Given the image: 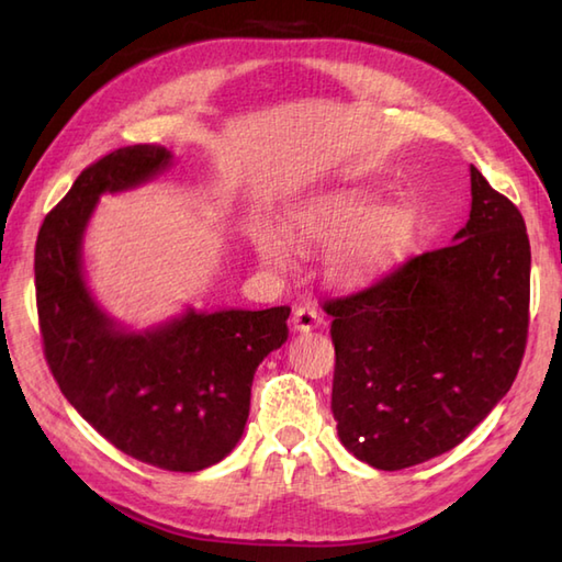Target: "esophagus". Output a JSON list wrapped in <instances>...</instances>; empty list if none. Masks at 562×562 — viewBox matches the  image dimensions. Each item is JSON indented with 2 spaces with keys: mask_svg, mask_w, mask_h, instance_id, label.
Here are the masks:
<instances>
[{
  "mask_svg": "<svg viewBox=\"0 0 562 562\" xmlns=\"http://www.w3.org/2000/svg\"><path fill=\"white\" fill-rule=\"evenodd\" d=\"M292 324H294V330L304 333V330H312V328L324 324V318H321V314L314 306H300L292 316Z\"/></svg>",
  "mask_w": 562,
  "mask_h": 562,
  "instance_id": "34e87169",
  "label": "esophagus"
}]
</instances>
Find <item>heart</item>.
<instances>
[{
	"label": "heart",
	"mask_w": 562,
	"mask_h": 562,
	"mask_svg": "<svg viewBox=\"0 0 562 562\" xmlns=\"http://www.w3.org/2000/svg\"><path fill=\"white\" fill-rule=\"evenodd\" d=\"M284 233L300 248L333 250V274L345 284H364L386 272L413 238V217L401 207H381L367 190H330L296 202L284 212ZM278 229L256 236L260 260L284 268L292 246Z\"/></svg>",
	"instance_id": "1"
}]
</instances>
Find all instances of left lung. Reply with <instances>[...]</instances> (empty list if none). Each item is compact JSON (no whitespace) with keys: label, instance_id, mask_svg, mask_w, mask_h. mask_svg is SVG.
<instances>
[{"label":"left lung","instance_id":"1","mask_svg":"<svg viewBox=\"0 0 562 562\" xmlns=\"http://www.w3.org/2000/svg\"><path fill=\"white\" fill-rule=\"evenodd\" d=\"M471 195V220L453 244L324 302L338 437L379 471L461 445L509 391L527 350V226L475 166Z\"/></svg>","mask_w":562,"mask_h":562}]
</instances>
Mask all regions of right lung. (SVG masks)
<instances>
[{"instance_id":"add662e5","label":"right lung","mask_w":562,"mask_h":562,"mask_svg":"<svg viewBox=\"0 0 562 562\" xmlns=\"http://www.w3.org/2000/svg\"><path fill=\"white\" fill-rule=\"evenodd\" d=\"M171 161L157 145L115 149L79 173L35 241L45 362L65 398L127 457L193 473L241 439L258 364L288 340L290 306L190 312L161 328H115L83 284L81 236L101 193L149 181Z\"/></svg>"}]
</instances>
